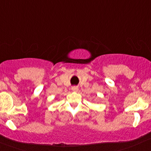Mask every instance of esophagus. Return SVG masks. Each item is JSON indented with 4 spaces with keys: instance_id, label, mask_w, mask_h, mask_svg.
Listing matches in <instances>:
<instances>
[{
    "instance_id": "34e87169",
    "label": "esophagus",
    "mask_w": 151,
    "mask_h": 151,
    "mask_svg": "<svg viewBox=\"0 0 151 151\" xmlns=\"http://www.w3.org/2000/svg\"><path fill=\"white\" fill-rule=\"evenodd\" d=\"M78 89V86H73L72 87V90L74 91H77Z\"/></svg>"
}]
</instances>
